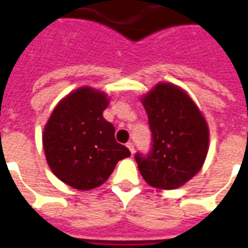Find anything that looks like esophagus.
I'll list each match as a JSON object with an SVG mask.
<instances>
[{
	"label": "esophagus",
	"mask_w": 248,
	"mask_h": 248,
	"mask_svg": "<svg viewBox=\"0 0 248 248\" xmlns=\"http://www.w3.org/2000/svg\"><path fill=\"white\" fill-rule=\"evenodd\" d=\"M127 147H129V150L131 151V154H133V153H134V143H133V142H127Z\"/></svg>",
	"instance_id": "obj_1"
}]
</instances>
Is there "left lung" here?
Here are the masks:
<instances>
[{
    "instance_id": "left-lung-1",
    "label": "left lung",
    "mask_w": 248,
    "mask_h": 248,
    "mask_svg": "<svg viewBox=\"0 0 248 248\" xmlns=\"http://www.w3.org/2000/svg\"><path fill=\"white\" fill-rule=\"evenodd\" d=\"M151 131L149 153L135 162L150 186L172 190L197 174L207 155L208 129L186 93L169 83L156 85L143 99Z\"/></svg>"
}]
</instances>
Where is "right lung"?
<instances>
[{
  "mask_svg": "<svg viewBox=\"0 0 248 248\" xmlns=\"http://www.w3.org/2000/svg\"><path fill=\"white\" fill-rule=\"evenodd\" d=\"M103 93L82 87L58 103L44 131V150L51 171L77 190H92L111 175L129 149L115 140V129L102 117Z\"/></svg>",
  "mask_w": 248,
  "mask_h": 248,
  "instance_id": "right-lung-1",
  "label": "right lung"
}]
</instances>
